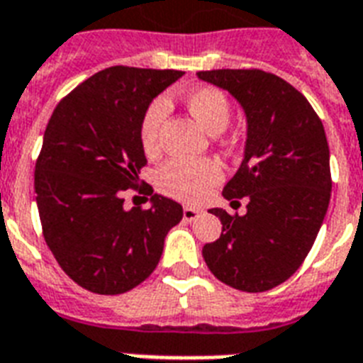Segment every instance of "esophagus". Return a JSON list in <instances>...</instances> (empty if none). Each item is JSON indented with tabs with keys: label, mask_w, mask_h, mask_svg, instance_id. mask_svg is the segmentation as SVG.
<instances>
[{
	"label": "esophagus",
	"mask_w": 363,
	"mask_h": 363,
	"mask_svg": "<svg viewBox=\"0 0 363 363\" xmlns=\"http://www.w3.org/2000/svg\"><path fill=\"white\" fill-rule=\"evenodd\" d=\"M201 214H203V211H199V208H193V206H184V220H187V222L197 220Z\"/></svg>",
	"instance_id": "1"
}]
</instances>
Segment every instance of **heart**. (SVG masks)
Returning a JSON list of instances; mask_svg holds the SVG:
<instances>
[{
  "mask_svg": "<svg viewBox=\"0 0 363 363\" xmlns=\"http://www.w3.org/2000/svg\"><path fill=\"white\" fill-rule=\"evenodd\" d=\"M184 103L191 116L208 133H220L230 122V101L222 89L212 86H201L184 95ZM168 113L164 99L152 101L147 107L140 126V140L143 151H157L159 147L160 126ZM222 179V168L214 160H182L174 159L166 162L157 174V184L160 191L184 201V203H199L211 195V191Z\"/></svg>",
  "mask_w": 363,
  "mask_h": 363,
  "instance_id": "obj_1",
  "label": "heart"
}]
</instances>
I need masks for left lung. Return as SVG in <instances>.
<instances>
[{"mask_svg":"<svg viewBox=\"0 0 363 363\" xmlns=\"http://www.w3.org/2000/svg\"><path fill=\"white\" fill-rule=\"evenodd\" d=\"M201 80L230 91L247 116L243 162L222 195L247 197V214L212 208L222 233L204 245V262L225 285L262 293L287 281L314 245L329 199L325 130L304 95L264 70H203Z\"/></svg>","mask_w":363,"mask_h":363,"instance_id":"obj_1","label":"left lung"}]
</instances>
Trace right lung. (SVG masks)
<instances>
[{"instance_id": "add662e5", "label": "right lung", "mask_w": 363, "mask_h": 363, "mask_svg": "<svg viewBox=\"0 0 363 363\" xmlns=\"http://www.w3.org/2000/svg\"><path fill=\"white\" fill-rule=\"evenodd\" d=\"M182 70L111 67L72 89L43 133L34 189L45 243L62 272L97 295L138 287L157 268L166 233L184 218L172 199L124 208L147 164L140 126L151 101Z\"/></svg>"}]
</instances>
